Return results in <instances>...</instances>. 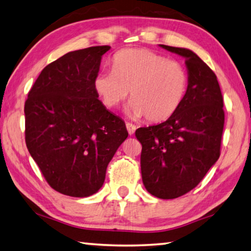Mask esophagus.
<instances>
[{"mask_svg": "<svg viewBox=\"0 0 251 251\" xmlns=\"http://www.w3.org/2000/svg\"><path fill=\"white\" fill-rule=\"evenodd\" d=\"M126 130H128V132H129V134H130V135H131V134H133V133L135 132V130H137V126H134L133 123L126 122Z\"/></svg>", "mask_w": 251, "mask_h": 251, "instance_id": "34e87169", "label": "esophagus"}]
</instances>
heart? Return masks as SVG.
<instances>
[{"label": "heart", "instance_id": "1", "mask_svg": "<svg viewBox=\"0 0 251 251\" xmlns=\"http://www.w3.org/2000/svg\"><path fill=\"white\" fill-rule=\"evenodd\" d=\"M112 70L95 77L97 95L107 108H117L128 98L126 111L131 118L147 116L163 121L176 111L185 98L188 77L176 60L146 48H128L112 57Z\"/></svg>", "mask_w": 251, "mask_h": 251}]
</instances>
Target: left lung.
<instances>
[{"label":"left lung","mask_w":251,"mask_h":251,"mask_svg":"<svg viewBox=\"0 0 251 251\" xmlns=\"http://www.w3.org/2000/svg\"><path fill=\"white\" fill-rule=\"evenodd\" d=\"M185 58L187 91L168 120L139 128L141 173L147 191L162 200L186 194L199 185L221 155L225 122L216 75L187 48L160 45Z\"/></svg>","instance_id":"obj_1"}]
</instances>
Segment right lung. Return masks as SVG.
Listing matches in <instances>:
<instances>
[{
	"instance_id": "add662e5",
	"label": "right lung",
	"mask_w": 251,
	"mask_h": 251,
	"mask_svg": "<svg viewBox=\"0 0 251 251\" xmlns=\"http://www.w3.org/2000/svg\"><path fill=\"white\" fill-rule=\"evenodd\" d=\"M110 46L67 52L39 74L25 101V141L50 187L88 197L128 138L125 121L98 99L94 80Z\"/></svg>"
}]
</instances>
